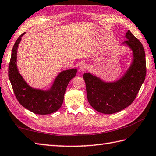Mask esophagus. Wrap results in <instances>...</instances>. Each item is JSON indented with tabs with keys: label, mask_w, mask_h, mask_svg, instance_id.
Returning a JSON list of instances; mask_svg holds the SVG:
<instances>
[{
	"label": "esophagus",
	"mask_w": 156,
	"mask_h": 156,
	"mask_svg": "<svg viewBox=\"0 0 156 156\" xmlns=\"http://www.w3.org/2000/svg\"><path fill=\"white\" fill-rule=\"evenodd\" d=\"M88 69V64H86V63H84L80 65V70L81 72H85L86 70H87Z\"/></svg>",
	"instance_id": "34e87169"
}]
</instances>
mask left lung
Returning <instances> with one entry per match:
<instances>
[{
    "mask_svg": "<svg viewBox=\"0 0 156 156\" xmlns=\"http://www.w3.org/2000/svg\"><path fill=\"white\" fill-rule=\"evenodd\" d=\"M126 41L121 45L127 46L132 52V61L125 74L116 81L107 82L91 73H84L88 101L99 112L112 114L123 110L136 98L146 75L144 48L140 40L126 33Z\"/></svg>",
    "mask_w": 156,
    "mask_h": 156,
    "instance_id": "1",
    "label": "left lung"
}]
</instances>
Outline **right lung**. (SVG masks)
<instances>
[{"label": "right lung", "instance_id": "1", "mask_svg": "<svg viewBox=\"0 0 156 156\" xmlns=\"http://www.w3.org/2000/svg\"><path fill=\"white\" fill-rule=\"evenodd\" d=\"M25 34L19 36L12 48L9 66V78L16 99L23 107L35 114L53 113L62 105L66 88L69 81L75 77L77 69L72 68L59 72L48 90L30 87L20 74L16 64L18 46Z\"/></svg>", "mask_w": 156, "mask_h": 156}]
</instances>
